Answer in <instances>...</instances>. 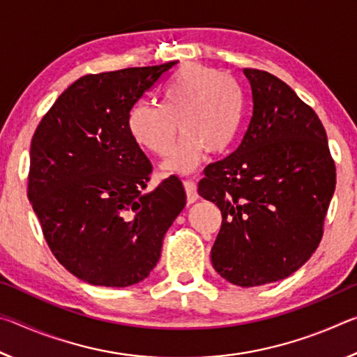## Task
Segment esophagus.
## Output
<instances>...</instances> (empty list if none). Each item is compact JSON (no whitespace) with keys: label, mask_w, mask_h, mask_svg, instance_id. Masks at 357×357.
<instances>
[{"label":"esophagus","mask_w":357,"mask_h":357,"mask_svg":"<svg viewBox=\"0 0 357 357\" xmlns=\"http://www.w3.org/2000/svg\"><path fill=\"white\" fill-rule=\"evenodd\" d=\"M184 189L187 193V203H195L198 200V192H197V184L193 179H184Z\"/></svg>","instance_id":"esophagus-1"}]
</instances>
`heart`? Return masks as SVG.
Here are the masks:
<instances>
[{
    "label": "heart",
    "mask_w": 357,
    "mask_h": 357,
    "mask_svg": "<svg viewBox=\"0 0 357 357\" xmlns=\"http://www.w3.org/2000/svg\"><path fill=\"white\" fill-rule=\"evenodd\" d=\"M244 116V94L229 75L202 64H185L162 89L160 105L138 102L130 108L128 130L138 146L165 157L183 138L165 164L167 170L190 172L203 151L220 154L236 138Z\"/></svg>",
    "instance_id": "1"
}]
</instances>
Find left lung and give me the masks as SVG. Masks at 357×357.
<instances>
[{
    "instance_id": "8db88e82",
    "label": "left lung",
    "mask_w": 357,
    "mask_h": 357,
    "mask_svg": "<svg viewBox=\"0 0 357 357\" xmlns=\"http://www.w3.org/2000/svg\"><path fill=\"white\" fill-rule=\"evenodd\" d=\"M253 113L234 153L204 170L198 193L222 213L211 261L258 287L298 271L323 238L335 164L318 114L269 72L244 69Z\"/></svg>"
}]
</instances>
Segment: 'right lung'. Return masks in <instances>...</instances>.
Returning <instances> with one entry per match:
<instances>
[{"instance_id": "obj_1", "label": "right lung", "mask_w": 357, "mask_h": 357, "mask_svg": "<svg viewBox=\"0 0 357 357\" xmlns=\"http://www.w3.org/2000/svg\"><path fill=\"white\" fill-rule=\"evenodd\" d=\"M174 64L78 78L33 135L28 198L53 255L91 285L146 279L185 206L178 176L143 192L153 165L128 130L130 108Z\"/></svg>"}]
</instances>
